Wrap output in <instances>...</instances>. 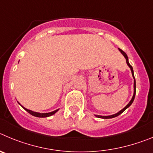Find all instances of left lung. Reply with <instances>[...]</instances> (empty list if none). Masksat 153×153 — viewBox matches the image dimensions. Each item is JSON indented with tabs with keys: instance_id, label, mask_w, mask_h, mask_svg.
I'll list each match as a JSON object with an SVG mask.
<instances>
[{
	"instance_id": "left-lung-1",
	"label": "left lung",
	"mask_w": 153,
	"mask_h": 153,
	"mask_svg": "<svg viewBox=\"0 0 153 153\" xmlns=\"http://www.w3.org/2000/svg\"><path fill=\"white\" fill-rule=\"evenodd\" d=\"M119 49V51L121 53V54H122L123 56H124V58H125V59H126V64H127V65H128V66H129V68H130V70H131L132 75H133V79H134V82H133V97H132V99H131V100H130V102L128 103V104H126V107H123V109L121 110V111H120L119 112L116 113V114H112V115H109V116H101V115H95V117H98V118H102V119H110V118H114V117H116L119 116L120 114H122V113H123V111H124L126 109V108H128V107H130V106L132 104H133V100H134V98H135V95H136V80H135V77H134V73H133V67H132L131 65H130V63H129V59H128L127 55H126V53H125L123 50H121L120 49Z\"/></svg>"
}]
</instances>
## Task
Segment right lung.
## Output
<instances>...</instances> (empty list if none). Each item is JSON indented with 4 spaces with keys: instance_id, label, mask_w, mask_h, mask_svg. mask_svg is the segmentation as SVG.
Returning <instances> with one entry per match:
<instances>
[{
    "instance_id": "obj_1",
    "label": "right lung",
    "mask_w": 153,
    "mask_h": 153,
    "mask_svg": "<svg viewBox=\"0 0 153 153\" xmlns=\"http://www.w3.org/2000/svg\"><path fill=\"white\" fill-rule=\"evenodd\" d=\"M17 102H18V101H17ZM19 104H20V103H19ZM20 106L23 107V109H25L26 111L29 113V114H30L31 115H33V116H34V117H50V116H52V115H53V114H55L58 111H59V109H57V110H56V111H52V112H49V113H39V112H35V111H31V110L27 109V108H25L24 107H23L21 104H20Z\"/></svg>"
}]
</instances>
